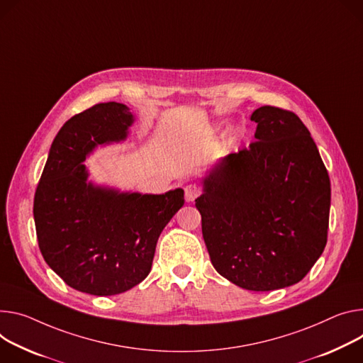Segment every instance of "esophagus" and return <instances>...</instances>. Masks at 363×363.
<instances>
[{
	"label": "esophagus",
	"instance_id": "esophagus-1",
	"mask_svg": "<svg viewBox=\"0 0 363 363\" xmlns=\"http://www.w3.org/2000/svg\"><path fill=\"white\" fill-rule=\"evenodd\" d=\"M184 192H185V200H186L188 203H191V201H194V200L196 199V196H200L201 189H200L199 185L189 184V185H186V186L184 188Z\"/></svg>",
	"mask_w": 363,
	"mask_h": 363
}]
</instances>
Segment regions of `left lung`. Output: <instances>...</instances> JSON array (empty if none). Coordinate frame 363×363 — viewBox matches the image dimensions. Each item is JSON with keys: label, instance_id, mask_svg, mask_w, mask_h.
I'll return each mask as SVG.
<instances>
[{"label": "left lung", "instance_id": "left-lung-1", "mask_svg": "<svg viewBox=\"0 0 363 363\" xmlns=\"http://www.w3.org/2000/svg\"><path fill=\"white\" fill-rule=\"evenodd\" d=\"M249 147L223 157L195 200L216 271L249 291L300 282L321 256L330 178L308 128L292 111L263 106Z\"/></svg>", "mask_w": 363, "mask_h": 363}]
</instances>
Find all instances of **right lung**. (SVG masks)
Segmentation results:
<instances>
[{"label":"right lung","instance_id":"1","mask_svg":"<svg viewBox=\"0 0 363 363\" xmlns=\"http://www.w3.org/2000/svg\"><path fill=\"white\" fill-rule=\"evenodd\" d=\"M135 117L120 103L74 116L56 135L35 194L36 235L48 265L77 291L116 295L150 272L162 230L184 206V189L120 192L88 182L82 163L98 146L121 142Z\"/></svg>","mask_w":363,"mask_h":363}]
</instances>
